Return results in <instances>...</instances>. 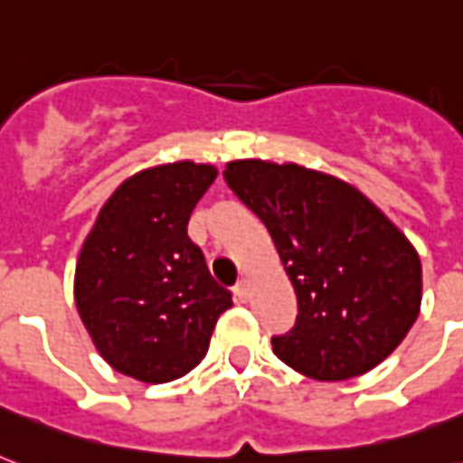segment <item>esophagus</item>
<instances>
[{
  "mask_svg": "<svg viewBox=\"0 0 463 463\" xmlns=\"http://www.w3.org/2000/svg\"><path fill=\"white\" fill-rule=\"evenodd\" d=\"M235 298H238L240 303H245V300H250V281L247 279H242V281L235 286Z\"/></svg>",
  "mask_w": 463,
  "mask_h": 463,
  "instance_id": "1",
  "label": "esophagus"
}]
</instances>
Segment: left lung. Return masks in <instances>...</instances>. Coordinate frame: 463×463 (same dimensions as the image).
Masks as SVG:
<instances>
[{
  "instance_id": "left-lung-1",
  "label": "left lung",
  "mask_w": 463,
  "mask_h": 463,
  "mask_svg": "<svg viewBox=\"0 0 463 463\" xmlns=\"http://www.w3.org/2000/svg\"><path fill=\"white\" fill-rule=\"evenodd\" d=\"M223 177L267 225L298 296L276 355L319 382L380 365L423 300L420 257L399 225L353 184L298 163L231 160Z\"/></svg>"
}]
</instances>
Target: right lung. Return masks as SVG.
I'll return each instance as SVG.
<instances>
[{"label":"right lung","mask_w":463,"mask_h":463,"mask_svg":"<svg viewBox=\"0 0 463 463\" xmlns=\"http://www.w3.org/2000/svg\"><path fill=\"white\" fill-rule=\"evenodd\" d=\"M216 175L194 160L146 167L112 192L83 240L76 309L105 363L127 377L163 384L194 370L218 317L232 307L187 238Z\"/></svg>","instance_id":"right-lung-1"}]
</instances>
